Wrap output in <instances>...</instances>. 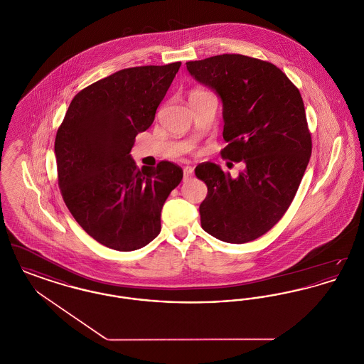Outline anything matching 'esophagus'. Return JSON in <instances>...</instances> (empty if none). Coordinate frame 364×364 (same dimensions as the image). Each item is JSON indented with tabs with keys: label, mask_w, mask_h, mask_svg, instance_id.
<instances>
[{
	"label": "esophagus",
	"mask_w": 364,
	"mask_h": 364,
	"mask_svg": "<svg viewBox=\"0 0 364 364\" xmlns=\"http://www.w3.org/2000/svg\"><path fill=\"white\" fill-rule=\"evenodd\" d=\"M192 173H193V169H192L191 166H186V168H184V176H183V180H184V181L190 180Z\"/></svg>",
	"instance_id": "obj_1"
}]
</instances>
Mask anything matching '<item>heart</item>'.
<instances>
[{
  "label": "heart",
  "instance_id": "heart-1",
  "mask_svg": "<svg viewBox=\"0 0 364 364\" xmlns=\"http://www.w3.org/2000/svg\"><path fill=\"white\" fill-rule=\"evenodd\" d=\"M200 92H206V91H200V90H196V91H193L191 95H193V94H200Z\"/></svg>",
  "mask_w": 364,
  "mask_h": 364
}]
</instances>
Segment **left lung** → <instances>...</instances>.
<instances>
[{"label":"left lung","mask_w":364,"mask_h":364,"mask_svg":"<svg viewBox=\"0 0 364 364\" xmlns=\"http://www.w3.org/2000/svg\"><path fill=\"white\" fill-rule=\"evenodd\" d=\"M187 70L220 95L228 141L221 154L244 164L236 178L211 162L196 166L208 186L200 224L218 240L252 242L291 206L311 156L300 91L274 64L242 54L188 61Z\"/></svg>","instance_id":"1"}]
</instances>
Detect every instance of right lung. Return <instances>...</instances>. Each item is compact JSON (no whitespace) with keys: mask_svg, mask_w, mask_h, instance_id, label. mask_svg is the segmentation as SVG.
Segmentation results:
<instances>
[{"mask_svg":"<svg viewBox=\"0 0 364 364\" xmlns=\"http://www.w3.org/2000/svg\"><path fill=\"white\" fill-rule=\"evenodd\" d=\"M181 63L119 70L79 91L58 127V187L87 233L116 251H134L161 232V210L181 178L169 161L139 171L131 149Z\"/></svg>","mask_w":364,"mask_h":364,"instance_id":"right-lung-1","label":"right lung"}]
</instances>
